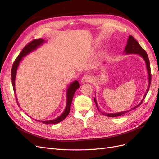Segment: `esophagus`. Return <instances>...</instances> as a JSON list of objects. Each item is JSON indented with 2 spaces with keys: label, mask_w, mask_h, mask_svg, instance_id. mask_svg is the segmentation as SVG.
Returning <instances> with one entry per match:
<instances>
[{
  "label": "esophagus",
  "mask_w": 159,
  "mask_h": 159,
  "mask_svg": "<svg viewBox=\"0 0 159 159\" xmlns=\"http://www.w3.org/2000/svg\"><path fill=\"white\" fill-rule=\"evenodd\" d=\"M91 80V76H89V75H85L82 77V78H81V83L84 84V83L89 82Z\"/></svg>",
  "instance_id": "1"
}]
</instances>
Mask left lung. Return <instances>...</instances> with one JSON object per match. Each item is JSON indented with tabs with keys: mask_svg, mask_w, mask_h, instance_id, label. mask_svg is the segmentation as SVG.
<instances>
[{
	"mask_svg": "<svg viewBox=\"0 0 159 159\" xmlns=\"http://www.w3.org/2000/svg\"><path fill=\"white\" fill-rule=\"evenodd\" d=\"M123 53L125 54H138L139 56H140L144 60L145 62V64H146V68L147 70V73H148V87L146 91V93L144 95V97L142 99L141 102L139 103V105H137V106H135L134 107L132 108L131 109L126 111H123V112H119V113H103L102 112V111L100 110V109L98 107V105L97 103V101H96V98H94V102L96 104V107H97L98 110L99 111V112L102 113L103 115H106L107 117H119V116H121V115H123L124 114H125L126 113L130 111H131L133 109H136L137 107H139V105H140L143 102L144 99L145 98L146 95L148 93V91L149 90V88H150V85H151V67H150V62H149V60H148V55L147 54V52H145V50H144L143 48L140 46V44H139L138 42L134 39V38L130 35L128 38V40L127 42V45L125 48V50Z\"/></svg>",
	"mask_w": 159,
	"mask_h": 159,
	"instance_id": "left-lung-1",
	"label": "left lung"
}]
</instances>
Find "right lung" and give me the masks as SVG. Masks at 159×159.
I'll list each match as a JSON object with an SVG mask.
<instances>
[{
  "instance_id": "right-lung-1",
  "label": "right lung",
  "mask_w": 159,
  "mask_h": 159,
  "mask_svg": "<svg viewBox=\"0 0 159 159\" xmlns=\"http://www.w3.org/2000/svg\"><path fill=\"white\" fill-rule=\"evenodd\" d=\"M46 41L43 39H41V38H38V39L34 40L32 42H30L29 44H28L25 48H24L22 52L20 53V54L18 55L17 57V58L14 61V64L12 65V74H11V79H12V84L13 86V89L14 93H16V90H15V80H16V72L18 68V66L20 64V62L22 60L23 57L28 55V54H30L32 52L36 50L38 48H39L42 44L45 43ZM80 87V84L78 83V81H74L70 84V85L68 87V89H67V93H66V108L64 111V112L60 115L59 117H57V118L52 119V120H49V121H42L43 123L45 124H56L58 123L61 121H63V120L68 116L70 111V107H71V104L72 102V99H73V97L74 95V93L76 91V90L78 89ZM16 101L18 105V106H20L18 104V102L17 99V97L16 95ZM37 121H38V120H36Z\"/></svg>"
}]
</instances>
